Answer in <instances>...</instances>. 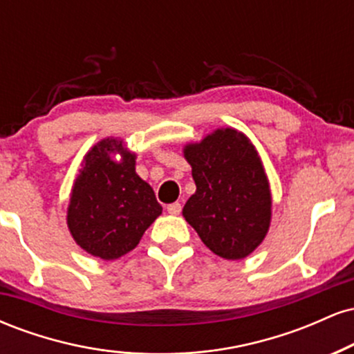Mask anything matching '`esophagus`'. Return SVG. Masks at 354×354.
<instances>
[{"instance_id": "esophagus-1", "label": "esophagus", "mask_w": 354, "mask_h": 354, "mask_svg": "<svg viewBox=\"0 0 354 354\" xmlns=\"http://www.w3.org/2000/svg\"><path fill=\"white\" fill-rule=\"evenodd\" d=\"M168 213L171 214H180L181 213V203H171V205H168Z\"/></svg>"}]
</instances>
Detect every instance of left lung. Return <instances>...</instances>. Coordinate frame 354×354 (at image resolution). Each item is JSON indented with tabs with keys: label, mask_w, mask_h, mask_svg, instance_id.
I'll return each instance as SVG.
<instances>
[{
	"label": "left lung",
	"mask_w": 354,
	"mask_h": 354,
	"mask_svg": "<svg viewBox=\"0 0 354 354\" xmlns=\"http://www.w3.org/2000/svg\"><path fill=\"white\" fill-rule=\"evenodd\" d=\"M185 158L196 193L183 216L214 254L246 258L265 239L271 219L270 186L254 146L236 129H216L186 146Z\"/></svg>",
	"instance_id": "left-lung-1"
}]
</instances>
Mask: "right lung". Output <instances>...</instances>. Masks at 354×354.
Returning a JSON list of instances; mask_svg holds the SVG:
<instances>
[{
    "mask_svg": "<svg viewBox=\"0 0 354 354\" xmlns=\"http://www.w3.org/2000/svg\"><path fill=\"white\" fill-rule=\"evenodd\" d=\"M120 152V164L111 158ZM148 183L135 171V154L123 141L103 140L84 158L75 181L68 228L78 245L101 259H116L140 243L145 231L161 214Z\"/></svg>",
    "mask_w": 354,
    "mask_h": 354,
    "instance_id": "1",
    "label": "right lung"
}]
</instances>
